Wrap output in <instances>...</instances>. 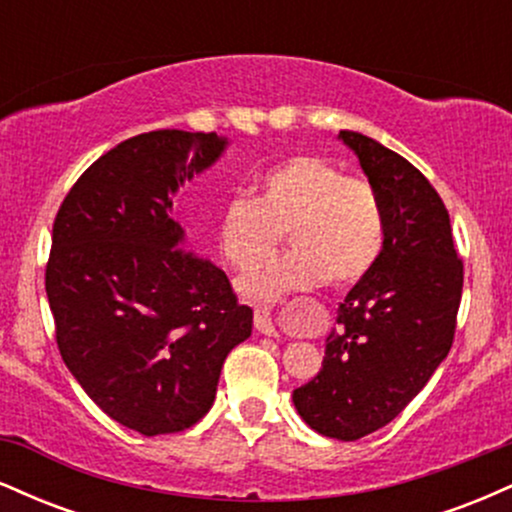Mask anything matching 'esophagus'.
Listing matches in <instances>:
<instances>
[{
  "instance_id": "1",
  "label": "esophagus",
  "mask_w": 512,
  "mask_h": 512,
  "mask_svg": "<svg viewBox=\"0 0 512 512\" xmlns=\"http://www.w3.org/2000/svg\"><path fill=\"white\" fill-rule=\"evenodd\" d=\"M255 327L260 334H267V337H276V330L272 325V315H269V308L264 305H257L255 308Z\"/></svg>"
}]
</instances>
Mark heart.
Here are the masks:
<instances>
[{"instance_id": "heart-1", "label": "heart", "mask_w": 512, "mask_h": 512, "mask_svg": "<svg viewBox=\"0 0 512 512\" xmlns=\"http://www.w3.org/2000/svg\"><path fill=\"white\" fill-rule=\"evenodd\" d=\"M284 231L293 252L248 276V296L276 298L325 279L334 289L356 286L383 260L387 211L373 182L298 154L257 175L252 199L223 207L219 250L238 272H250L272 257Z\"/></svg>"}]
</instances>
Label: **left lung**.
<instances>
[{
  "label": "left lung",
  "mask_w": 512,
  "mask_h": 512,
  "mask_svg": "<svg viewBox=\"0 0 512 512\" xmlns=\"http://www.w3.org/2000/svg\"><path fill=\"white\" fill-rule=\"evenodd\" d=\"M339 137L383 197L387 245L378 267L346 293L322 370L293 390V404L322 436L358 440L402 414L448 356L464 264L426 175L375 139L349 129Z\"/></svg>",
  "instance_id": "8db88e82"
}]
</instances>
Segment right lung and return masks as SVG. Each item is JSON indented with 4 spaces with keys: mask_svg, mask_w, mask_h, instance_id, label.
<instances>
[{
    "mask_svg": "<svg viewBox=\"0 0 512 512\" xmlns=\"http://www.w3.org/2000/svg\"><path fill=\"white\" fill-rule=\"evenodd\" d=\"M216 132L125 139L74 182L52 223L45 291L62 361L117 424L144 436L195 426L221 366L250 337L228 276L175 245L173 192L219 158Z\"/></svg>",
    "mask_w": 512,
    "mask_h": 512,
    "instance_id": "right-lung-1",
    "label": "right lung"
}]
</instances>
